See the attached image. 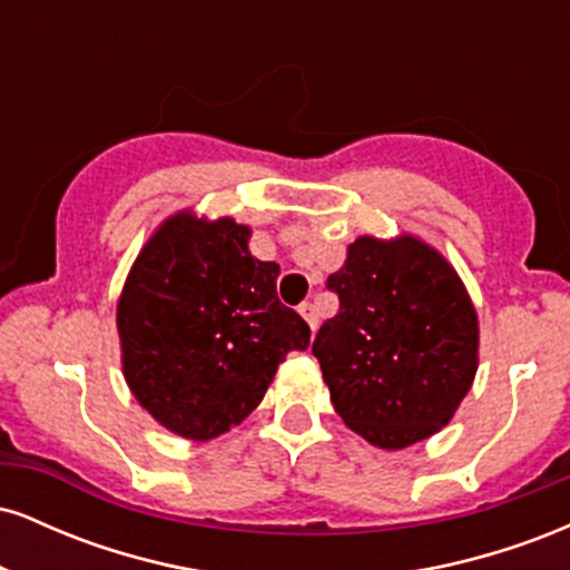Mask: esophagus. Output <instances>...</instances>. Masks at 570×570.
Listing matches in <instances>:
<instances>
[{
    "instance_id": "esophagus-1",
    "label": "esophagus",
    "mask_w": 570,
    "mask_h": 570,
    "mask_svg": "<svg viewBox=\"0 0 570 570\" xmlns=\"http://www.w3.org/2000/svg\"><path fill=\"white\" fill-rule=\"evenodd\" d=\"M299 316L305 318L307 326H311V332L318 330V313H316V305L313 303H303L299 305Z\"/></svg>"
}]
</instances>
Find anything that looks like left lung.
Returning a JSON list of instances; mask_svg holds the SVG:
<instances>
[{"instance_id":"1","label":"left lung","mask_w":570,"mask_h":570,"mask_svg":"<svg viewBox=\"0 0 570 570\" xmlns=\"http://www.w3.org/2000/svg\"><path fill=\"white\" fill-rule=\"evenodd\" d=\"M326 286L340 311L313 356L345 426L383 450L448 426L480 364V322L455 267L417 235H358Z\"/></svg>"}]
</instances>
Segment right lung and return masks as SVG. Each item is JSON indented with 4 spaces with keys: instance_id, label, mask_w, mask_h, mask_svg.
I'll list each match as a JSON object with an SVG mask.
<instances>
[{
    "instance_id": "right-lung-1",
    "label": "right lung",
    "mask_w": 570,
    "mask_h": 570,
    "mask_svg": "<svg viewBox=\"0 0 570 570\" xmlns=\"http://www.w3.org/2000/svg\"><path fill=\"white\" fill-rule=\"evenodd\" d=\"M252 227L189 208L163 219L117 299L122 375L163 429L225 434L263 402L311 330L276 294L278 265L248 252Z\"/></svg>"
}]
</instances>
